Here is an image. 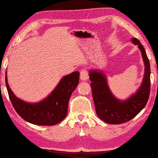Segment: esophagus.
Masks as SVG:
<instances>
[{
  "mask_svg": "<svg viewBox=\"0 0 158 158\" xmlns=\"http://www.w3.org/2000/svg\"><path fill=\"white\" fill-rule=\"evenodd\" d=\"M80 79L81 81H85L89 79V75L88 72L86 69H82L80 71Z\"/></svg>",
  "mask_w": 158,
  "mask_h": 158,
  "instance_id": "obj_1",
  "label": "esophagus"
}]
</instances>
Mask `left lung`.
Segmentation results:
<instances>
[{
    "mask_svg": "<svg viewBox=\"0 0 158 158\" xmlns=\"http://www.w3.org/2000/svg\"><path fill=\"white\" fill-rule=\"evenodd\" d=\"M132 42L137 44L143 56L145 72L143 81L138 92L127 100L121 101L114 97L108 88L106 77L98 70L89 71V79L96 112L98 118L109 124L118 125L134 118L140 113L149 100L151 89L149 60L143 46L137 38Z\"/></svg>",
    "mask_w": 158,
    "mask_h": 158,
    "instance_id": "8db88e82",
    "label": "left lung"
}]
</instances>
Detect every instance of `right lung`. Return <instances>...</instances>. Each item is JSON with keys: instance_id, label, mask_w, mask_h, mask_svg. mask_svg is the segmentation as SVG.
<instances>
[{"instance_id": "1", "label": "right lung", "mask_w": 158, "mask_h": 158, "mask_svg": "<svg viewBox=\"0 0 158 158\" xmlns=\"http://www.w3.org/2000/svg\"><path fill=\"white\" fill-rule=\"evenodd\" d=\"M79 82V73L73 72L63 77L57 87L44 100L37 103H29L15 97L9 88L7 75H5L9 97L15 110L24 120L38 125H54L65 118L68 114L70 96Z\"/></svg>"}]
</instances>
